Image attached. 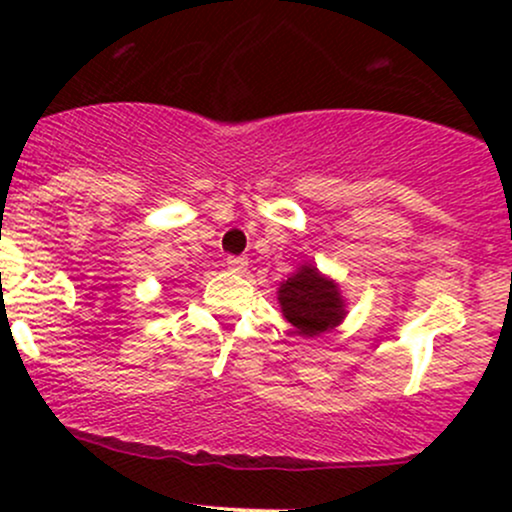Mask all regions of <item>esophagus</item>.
I'll use <instances>...</instances> for the list:
<instances>
[{"instance_id": "1", "label": "esophagus", "mask_w": 512, "mask_h": 512, "mask_svg": "<svg viewBox=\"0 0 512 512\" xmlns=\"http://www.w3.org/2000/svg\"><path fill=\"white\" fill-rule=\"evenodd\" d=\"M226 267L231 269V272H245V267H248V260H245V257L231 255V257H226Z\"/></svg>"}]
</instances>
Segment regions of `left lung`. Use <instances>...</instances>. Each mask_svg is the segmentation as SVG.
Segmentation results:
<instances>
[{"label": "left lung", "mask_w": 512, "mask_h": 512, "mask_svg": "<svg viewBox=\"0 0 512 512\" xmlns=\"http://www.w3.org/2000/svg\"><path fill=\"white\" fill-rule=\"evenodd\" d=\"M279 303L284 317L303 337H317L344 317V303L334 281L325 279L317 267L298 269L279 289Z\"/></svg>", "instance_id": "1"}]
</instances>
